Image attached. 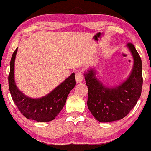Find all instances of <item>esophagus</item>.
I'll return each instance as SVG.
<instances>
[{
	"label": "esophagus",
	"mask_w": 151,
	"mask_h": 151,
	"mask_svg": "<svg viewBox=\"0 0 151 151\" xmlns=\"http://www.w3.org/2000/svg\"><path fill=\"white\" fill-rule=\"evenodd\" d=\"M84 76L83 74L81 71H78L77 73H76V80L77 83H80V82H82L83 81Z\"/></svg>",
	"instance_id": "obj_1"
}]
</instances>
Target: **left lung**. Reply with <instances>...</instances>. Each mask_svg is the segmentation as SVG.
<instances>
[{
  "instance_id": "1",
  "label": "left lung",
  "mask_w": 151,
  "mask_h": 151,
  "mask_svg": "<svg viewBox=\"0 0 151 151\" xmlns=\"http://www.w3.org/2000/svg\"><path fill=\"white\" fill-rule=\"evenodd\" d=\"M127 47L133 55V67L122 83L109 87L97 78L94 68L84 73L88 87V108L100 122L124 118L135 106L141 96L143 83L142 60L133 44L128 43Z\"/></svg>"
}]
</instances>
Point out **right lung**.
<instances>
[{
    "label": "right lung",
    "instance_id": "add662e5",
    "mask_svg": "<svg viewBox=\"0 0 151 151\" xmlns=\"http://www.w3.org/2000/svg\"><path fill=\"white\" fill-rule=\"evenodd\" d=\"M17 50L18 47L12 54L8 77L9 91L14 103L26 118L36 122L53 120L63 109L68 95L76 86L75 73H71L46 96L39 98H29L18 89L14 80V63Z\"/></svg>",
    "mask_w": 151,
    "mask_h": 151
}]
</instances>
